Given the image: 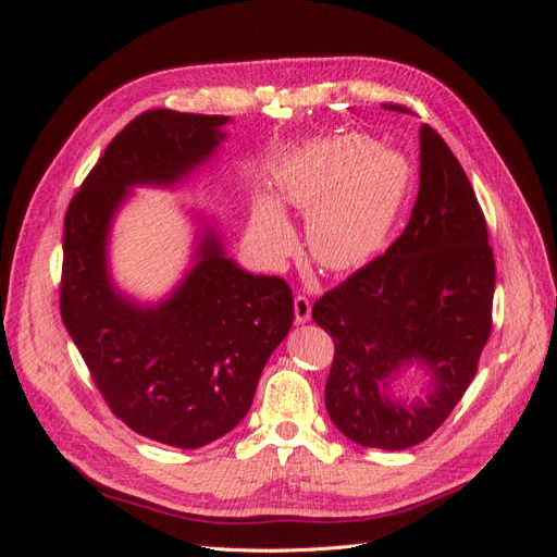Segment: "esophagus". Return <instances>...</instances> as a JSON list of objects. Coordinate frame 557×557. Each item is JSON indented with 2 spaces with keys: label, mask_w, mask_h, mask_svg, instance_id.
Here are the masks:
<instances>
[{
  "label": "esophagus",
  "mask_w": 557,
  "mask_h": 557,
  "mask_svg": "<svg viewBox=\"0 0 557 557\" xmlns=\"http://www.w3.org/2000/svg\"><path fill=\"white\" fill-rule=\"evenodd\" d=\"M311 318V299L307 295L295 297V323H307Z\"/></svg>",
  "instance_id": "esophagus-1"
}]
</instances>
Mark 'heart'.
<instances>
[{"label":"heart","mask_w":557,"mask_h":557,"mask_svg":"<svg viewBox=\"0 0 557 557\" xmlns=\"http://www.w3.org/2000/svg\"><path fill=\"white\" fill-rule=\"evenodd\" d=\"M411 190V164L362 134H336L301 146L285 164L281 199L309 213L311 256L330 272H358L391 242ZM267 258H285L297 237L276 201H260L250 225Z\"/></svg>","instance_id":"heart-1"}]
</instances>
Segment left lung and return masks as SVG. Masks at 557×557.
Instances as JSON below:
<instances>
[{
	"mask_svg": "<svg viewBox=\"0 0 557 557\" xmlns=\"http://www.w3.org/2000/svg\"><path fill=\"white\" fill-rule=\"evenodd\" d=\"M493 295L495 258L474 188L446 141L423 125L409 225L311 309L334 342L325 407L336 430L383 450L411 448L440 430L476 376ZM413 363L431 374V393L404 405L386 387Z\"/></svg>",
	"mask_w": 557,
	"mask_h": 557,
	"instance_id": "left-lung-1",
	"label": "left lung"
}]
</instances>
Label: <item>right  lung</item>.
Returning a JSON list of instances; mask_svg holds the SVG:
<instances>
[{"label": "right lung", "mask_w": 557, "mask_h": 557, "mask_svg": "<svg viewBox=\"0 0 557 557\" xmlns=\"http://www.w3.org/2000/svg\"><path fill=\"white\" fill-rule=\"evenodd\" d=\"M227 115L144 111L117 132L64 215L62 323L109 409L148 440L207 446L248 413L262 369L293 325L290 285L225 258L213 230L156 307L115 290L111 221L132 185H174L225 139Z\"/></svg>", "instance_id": "1"}]
</instances>
